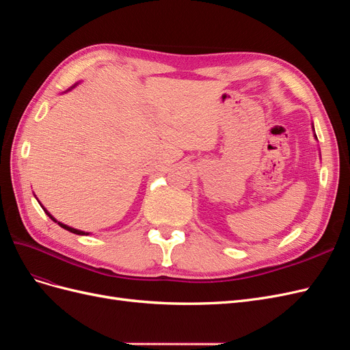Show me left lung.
Returning a JSON list of instances; mask_svg holds the SVG:
<instances>
[{
	"instance_id": "left-lung-1",
	"label": "left lung",
	"mask_w": 350,
	"mask_h": 350,
	"mask_svg": "<svg viewBox=\"0 0 350 350\" xmlns=\"http://www.w3.org/2000/svg\"><path fill=\"white\" fill-rule=\"evenodd\" d=\"M312 129H314V126H312ZM315 139H317V135H315Z\"/></svg>"
}]
</instances>
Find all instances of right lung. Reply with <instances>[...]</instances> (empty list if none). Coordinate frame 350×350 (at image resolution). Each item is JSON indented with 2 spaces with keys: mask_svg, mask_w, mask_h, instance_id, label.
<instances>
[{
  "mask_svg": "<svg viewBox=\"0 0 350 350\" xmlns=\"http://www.w3.org/2000/svg\"><path fill=\"white\" fill-rule=\"evenodd\" d=\"M72 88H76V84H74V86H72ZM72 88H71V89H72ZM68 90H70V89H68ZM39 204H40V203H39ZM40 207H42V208H44V211H45V213H46V215H48V216H49V217H51L52 220H54V221H55V224H58V225H59L61 228H64V229H67L68 232H72V234H76V235H89V232H84V230H79V229H74V228H71V226H67V225H64V224H61V221H58V220H57V219H55L54 216H52V215L49 213V211H48V210H46V208H45L44 206H42V204H40Z\"/></svg>",
  "mask_w": 350,
  "mask_h": 350,
  "instance_id": "right-lung-1",
  "label": "right lung"
}]
</instances>
